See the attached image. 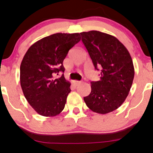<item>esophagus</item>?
Wrapping results in <instances>:
<instances>
[{
	"mask_svg": "<svg viewBox=\"0 0 153 153\" xmlns=\"http://www.w3.org/2000/svg\"><path fill=\"white\" fill-rule=\"evenodd\" d=\"M73 84H74L75 85H80V82H81L78 81V80H73Z\"/></svg>",
	"mask_w": 153,
	"mask_h": 153,
	"instance_id": "1",
	"label": "esophagus"
}]
</instances>
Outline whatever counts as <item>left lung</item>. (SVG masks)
I'll return each instance as SVG.
<instances>
[{
  "label": "left lung",
  "mask_w": 153,
  "mask_h": 153,
  "mask_svg": "<svg viewBox=\"0 0 153 153\" xmlns=\"http://www.w3.org/2000/svg\"><path fill=\"white\" fill-rule=\"evenodd\" d=\"M99 81H91V91L83 98L87 106L99 114L118 108L129 94L134 76L133 62L125 47L114 36L99 31L81 32Z\"/></svg>",
  "instance_id": "1"
}]
</instances>
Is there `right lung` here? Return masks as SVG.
<instances>
[{
  "instance_id": "obj_1",
  "label": "right lung",
  "mask_w": 153,
  "mask_h": 153,
  "mask_svg": "<svg viewBox=\"0 0 153 153\" xmlns=\"http://www.w3.org/2000/svg\"><path fill=\"white\" fill-rule=\"evenodd\" d=\"M80 40V34L57 33L39 40L24 55L20 82L26 99L39 114L54 117L64 109L71 84L64 74L63 60Z\"/></svg>"
}]
</instances>
